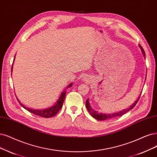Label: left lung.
<instances>
[{
	"instance_id": "left-lung-1",
	"label": "left lung",
	"mask_w": 157,
	"mask_h": 157,
	"mask_svg": "<svg viewBox=\"0 0 157 157\" xmlns=\"http://www.w3.org/2000/svg\"><path fill=\"white\" fill-rule=\"evenodd\" d=\"M139 46H140V48H141V50H142V53H143V55H144V57H146V54H145V52H144V49L142 48V46H141L140 44H139ZM140 95H141V94H140ZM140 95L139 96L138 98L137 99V100L135 101V103H133V105H132L129 108H128L127 109L123 110L122 111H120L119 113H114V114H106L99 113L98 112L94 111V110L91 107L90 105L89 104V99H87V100H86V109H87L88 111L89 112V113L90 114V115L92 116V117H93V118H94L95 119L98 120H108V119H111V118L118 117H120V116L123 115V114H124L125 113H127L128 111H129L130 110H131L132 109L134 108V107L136 105V104L137 103L138 100L140 99Z\"/></svg>"
}]
</instances>
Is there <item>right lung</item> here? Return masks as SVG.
<instances>
[{"label":"right lung","instance_id":"right-lung-1","mask_svg":"<svg viewBox=\"0 0 157 157\" xmlns=\"http://www.w3.org/2000/svg\"><path fill=\"white\" fill-rule=\"evenodd\" d=\"M15 59V58H14ZM12 68H13V65L12 67H11V72H12ZM72 85V83L70 84L68 87H71ZM66 90H64L63 92H62V93L60 96V97L59 98V100H57V101L55 103V105H54V106H52L50 108L46 109H42V110H38V109H30L26 107H25L23 104H22L20 101L18 100V98H17V100H18L19 103L21 104V105L24 107L26 110H27L28 111H29L31 113H33L34 114H36L37 116H39V117H44V118H50L52 117H54L56 114H57V113L59 112V110L61 109L62 106H63V103L64 101V100H65V95H66Z\"/></svg>","mask_w":157,"mask_h":157}]
</instances>
